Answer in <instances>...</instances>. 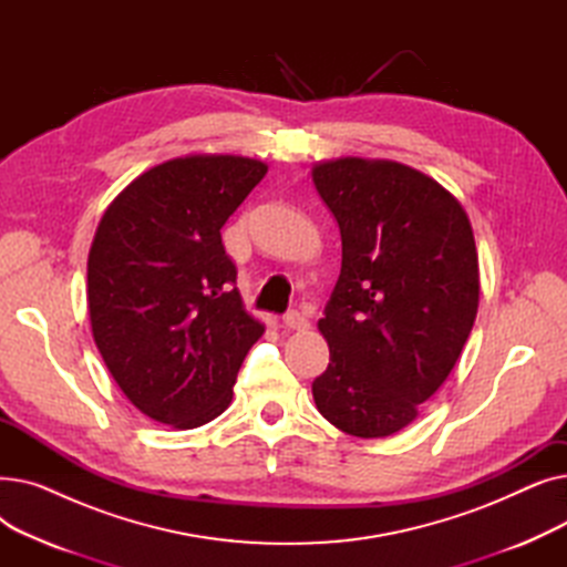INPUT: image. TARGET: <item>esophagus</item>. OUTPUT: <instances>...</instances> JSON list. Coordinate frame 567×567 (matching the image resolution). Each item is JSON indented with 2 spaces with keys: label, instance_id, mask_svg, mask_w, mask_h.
Masks as SVG:
<instances>
[{
  "label": "esophagus",
  "instance_id": "obj_1",
  "mask_svg": "<svg viewBox=\"0 0 567 567\" xmlns=\"http://www.w3.org/2000/svg\"><path fill=\"white\" fill-rule=\"evenodd\" d=\"M282 321H285L287 329H291V331H306L308 326H310L308 317H306L303 312H299V310H291V312H287V315L282 317Z\"/></svg>",
  "mask_w": 567,
  "mask_h": 567
}]
</instances>
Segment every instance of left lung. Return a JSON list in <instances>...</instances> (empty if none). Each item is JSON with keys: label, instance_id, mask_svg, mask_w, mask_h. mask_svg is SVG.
Wrapping results in <instances>:
<instances>
[{"label": "left lung", "instance_id": "8db88e82", "mask_svg": "<svg viewBox=\"0 0 567 567\" xmlns=\"http://www.w3.org/2000/svg\"><path fill=\"white\" fill-rule=\"evenodd\" d=\"M312 182L342 236L340 278L317 323L331 363L312 398L344 434L391 436L449 379L473 329V229L451 190L395 161H323Z\"/></svg>", "mask_w": 567, "mask_h": 567}]
</instances>
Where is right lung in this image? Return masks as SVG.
Wrapping results in <instances>:
<instances>
[{"instance_id": "1", "label": "right lung", "mask_w": 567, "mask_h": 567, "mask_svg": "<svg viewBox=\"0 0 567 567\" xmlns=\"http://www.w3.org/2000/svg\"><path fill=\"white\" fill-rule=\"evenodd\" d=\"M268 165L227 154L165 161L118 193L86 259L92 336L148 419L193 430L229 406L266 326L234 287L220 229Z\"/></svg>"}]
</instances>
